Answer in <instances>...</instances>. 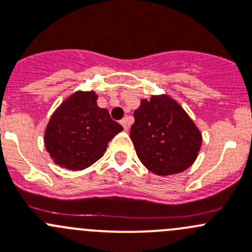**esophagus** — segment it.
<instances>
[{
  "label": "esophagus",
  "instance_id": "obj_1",
  "mask_svg": "<svg viewBox=\"0 0 252 252\" xmlns=\"http://www.w3.org/2000/svg\"><path fill=\"white\" fill-rule=\"evenodd\" d=\"M121 124L123 126V128L126 129V130H128L129 128V124H130V121H129V117H126V118H123L121 121Z\"/></svg>",
  "mask_w": 252,
  "mask_h": 252
}]
</instances>
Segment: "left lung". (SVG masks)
Here are the masks:
<instances>
[{
  "instance_id": "8db88e82",
  "label": "left lung",
  "mask_w": 252,
  "mask_h": 252,
  "mask_svg": "<svg viewBox=\"0 0 252 252\" xmlns=\"http://www.w3.org/2000/svg\"><path fill=\"white\" fill-rule=\"evenodd\" d=\"M130 139L139 160L155 175L185 171L197 158L202 134L182 107L167 96L143 99L134 112Z\"/></svg>"
}]
</instances>
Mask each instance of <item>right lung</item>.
Masks as SVG:
<instances>
[{"label":"right lung","instance_id":"right-lung-1","mask_svg":"<svg viewBox=\"0 0 252 252\" xmlns=\"http://www.w3.org/2000/svg\"><path fill=\"white\" fill-rule=\"evenodd\" d=\"M96 101L94 92H76L53 114L44 141L55 163L84 170L101 158L109 141L123 130Z\"/></svg>","mask_w":252,"mask_h":252}]
</instances>
